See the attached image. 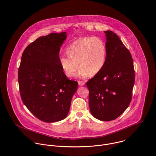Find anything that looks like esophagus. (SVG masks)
<instances>
[{
	"mask_svg": "<svg viewBox=\"0 0 156 156\" xmlns=\"http://www.w3.org/2000/svg\"><path fill=\"white\" fill-rule=\"evenodd\" d=\"M84 84H85V82H84V81H78V84H79L80 86H83Z\"/></svg>",
	"mask_w": 156,
	"mask_h": 156,
	"instance_id": "esophagus-1",
	"label": "esophagus"
}]
</instances>
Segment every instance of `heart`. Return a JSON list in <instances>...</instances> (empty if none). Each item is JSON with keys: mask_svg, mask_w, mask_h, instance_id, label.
Returning a JSON list of instances; mask_svg holds the SVG:
<instances>
[{"mask_svg": "<svg viewBox=\"0 0 156 156\" xmlns=\"http://www.w3.org/2000/svg\"><path fill=\"white\" fill-rule=\"evenodd\" d=\"M66 51L68 56H61L59 62L65 75L69 78L75 75L79 66L81 67L78 77L95 76L101 71L107 61L106 45L98 37L78 39L67 46Z\"/></svg>", "mask_w": 156, "mask_h": 156, "instance_id": "1", "label": "heart"}]
</instances>
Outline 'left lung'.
Returning <instances> with one entry per match:
<instances>
[{"instance_id": "1", "label": "left lung", "mask_w": 156, "mask_h": 156, "mask_svg": "<svg viewBox=\"0 0 156 156\" xmlns=\"http://www.w3.org/2000/svg\"><path fill=\"white\" fill-rule=\"evenodd\" d=\"M107 61L100 72L87 82L92 115L101 121L116 119L129 106L135 81L133 60L128 48L113 31H104Z\"/></svg>"}]
</instances>
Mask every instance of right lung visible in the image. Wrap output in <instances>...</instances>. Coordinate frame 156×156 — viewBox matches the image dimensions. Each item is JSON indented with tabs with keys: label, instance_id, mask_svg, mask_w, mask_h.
<instances>
[{
	"label": "right lung",
	"instance_id": "right-lung-1",
	"mask_svg": "<svg viewBox=\"0 0 156 156\" xmlns=\"http://www.w3.org/2000/svg\"><path fill=\"white\" fill-rule=\"evenodd\" d=\"M66 32L41 36L23 51L18 71L22 100L38 119L53 123L68 115L78 82L68 79L59 62Z\"/></svg>",
	"mask_w": 156,
	"mask_h": 156
}]
</instances>
